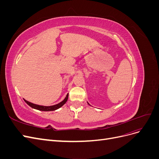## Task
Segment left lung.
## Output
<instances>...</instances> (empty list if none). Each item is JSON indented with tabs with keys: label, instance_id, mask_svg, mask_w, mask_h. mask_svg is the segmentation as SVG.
<instances>
[{
	"label": "left lung",
	"instance_id": "8db88e82",
	"mask_svg": "<svg viewBox=\"0 0 159 159\" xmlns=\"http://www.w3.org/2000/svg\"><path fill=\"white\" fill-rule=\"evenodd\" d=\"M88 104H89V103H88Z\"/></svg>",
	"mask_w": 159,
	"mask_h": 159
}]
</instances>
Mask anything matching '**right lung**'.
Returning <instances> with one entry per match:
<instances>
[{"label": "right lung", "mask_w": 159, "mask_h": 159, "mask_svg": "<svg viewBox=\"0 0 159 159\" xmlns=\"http://www.w3.org/2000/svg\"><path fill=\"white\" fill-rule=\"evenodd\" d=\"M68 94H67L66 98L62 101L61 102L57 103L56 105H52V106H43V105H36V104H34L32 103H30L29 102H28V101L25 100V102L30 106L31 107L35 109H38V110H40V111H54L56 110L57 109L60 108L61 106H63V105L66 103L67 101H68Z\"/></svg>", "instance_id": "1"}]
</instances>
